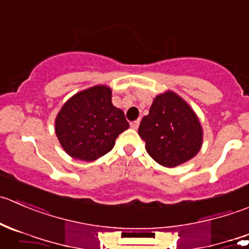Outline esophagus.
<instances>
[{
  "mask_svg": "<svg viewBox=\"0 0 249 249\" xmlns=\"http://www.w3.org/2000/svg\"><path fill=\"white\" fill-rule=\"evenodd\" d=\"M139 125H140V120H135V122H132L131 124H130V127L134 130H137L139 129Z\"/></svg>",
  "mask_w": 249,
  "mask_h": 249,
  "instance_id": "1",
  "label": "esophagus"
}]
</instances>
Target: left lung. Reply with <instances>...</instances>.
I'll list each match as a JSON object with an SVG mask.
<instances>
[{
    "mask_svg": "<svg viewBox=\"0 0 249 249\" xmlns=\"http://www.w3.org/2000/svg\"><path fill=\"white\" fill-rule=\"evenodd\" d=\"M139 135L146 151L165 168L189 161L201 149L203 129L191 106L174 91L154 97L148 115H144Z\"/></svg>",
    "mask_w": 249,
    "mask_h": 249,
    "instance_id": "obj_1",
    "label": "left lung"
}]
</instances>
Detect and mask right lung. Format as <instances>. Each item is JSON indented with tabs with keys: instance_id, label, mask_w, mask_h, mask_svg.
Here are the masks:
<instances>
[{
	"instance_id": "1",
	"label": "right lung",
	"mask_w": 249,
	"mask_h": 249,
	"mask_svg": "<svg viewBox=\"0 0 249 249\" xmlns=\"http://www.w3.org/2000/svg\"><path fill=\"white\" fill-rule=\"evenodd\" d=\"M129 129L124 112L112 103V89L96 85L71 96L58 112L54 131L71 158L92 161L114 147Z\"/></svg>"
}]
</instances>
